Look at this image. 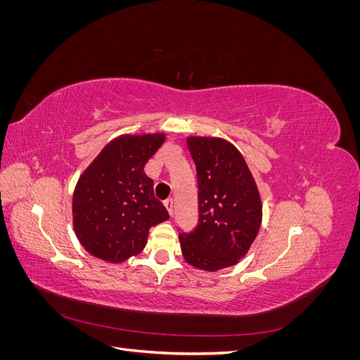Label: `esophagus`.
I'll use <instances>...</instances> for the list:
<instances>
[{
  "label": "esophagus",
  "instance_id": "obj_1",
  "mask_svg": "<svg viewBox=\"0 0 360 360\" xmlns=\"http://www.w3.org/2000/svg\"><path fill=\"white\" fill-rule=\"evenodd\" d=\"M165 207H167L169 216H172L174 214V201L172 200H167L165 201Z\"/></svg>",
  "mask_w": 360,
  "mask_h": 360
}]
</instances>
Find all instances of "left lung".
Wrapping results in <instances>:
<instances>
[{
  "label": "left lung",
  "mask_w": 360,
  "mask_h": 360,
  "mask_svg": "<svg viewBox=\"0 0 360 360\" xmlns=\"http://www.w3.org/2000/svg\"><path fill=\"white\" fill-rule=\"evenodd\" d=\"M198 179V224L180 233L184 259L216 271L242 259L258 234L263 205L246 160L231 143L213 136H189Z\"/></svg>",
  "instance_id": "1"
}]
</instances>
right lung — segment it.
<instances>
[{"mask_svg":"<svg viewBox=\"0 0 360 360\" xmlns=\"http://www.w3.org/2000/svg\"><path fill=\"white\" fill-rule=\"evenodd\" d=\"M163 141L165 134L122 135L82 172L73 192V228L93 257L123 263L144 249L151 226L169 217L144 172Z\"/></svg>","mask_w":360,"mask_h":360,"instance_id":"right-lung-1","label":"right lung"}]
</instances>
